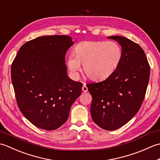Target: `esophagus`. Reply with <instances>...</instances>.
<instances>
[{"instance_id": "obj_1", "label": "esophagus", "mask_w": 160, "mask_h": 160, "mask_svg": "<svg viewBox=\"0 0 160 160\" xmlns=\"http://www.w3.org/2000/svg\"><path fill=\"white\" fill-rule=\"evenodd\" d=\"M82 89L83 91V92H84V93H86V92H87V91H88V88L87 87V86L85 85V84H84Z\"/></svg>"}]
</instances>
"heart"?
Wrapping results in <instances>:
<instances>
[{
	"label": "heart",
	"instance_id": "1",
	"mask_svg": "<svg viewBox=\"0 0 160 160\" xmlns=\"http://www.w3.org/2000/svg\"><path fill=\"white\" fill-rule=\"evenodd\" d=\"M122 58V49L116 42L84 41L78 43L73 54L67 57V65L75 79L79 77L80 64H82L84 73L89 79L101 81L114 73Z\"/></svg>",
	"mask_w": 160,
	"mask_h": 160
}]
</instances>
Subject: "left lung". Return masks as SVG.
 <instances>
[{
    "mask_svg": "<svg viewBox=\"0 0 160 160\" xmlns=\"http://www.w3.org/2000/svg\"><path fill=\"white\" fill-rule=\"evenodd\" d=\"M122 47V58L117 70L106 80L87 84L92 96L91 115L102 128L113 131L130 121L144 100L150 67L144 50L125 37H107Z\"/></svg>",
    "mask_w": 160,
    "mask_h": 160,
    "instance_id": "1",
    "label": "left lung"
}]
</instances>
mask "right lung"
Segmentation results:
<instances>
[{"label":"right lung","instance_id":"right-lung-1","mask_svg":"<svg viewBox=\"0 0 160 160\" xmlns=\"http://www.w3.org/2000/svg\"><path fill=\"white\" fill-rule=\"evenodd\" d=\"M68 36H44L20 47L12 64V82L20 110L36 127L52 131L67 120L82 84L67 76Z\"/></svg>","mask_w":160,"mask_h":160}]
</instances>
